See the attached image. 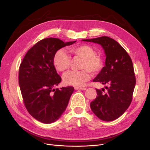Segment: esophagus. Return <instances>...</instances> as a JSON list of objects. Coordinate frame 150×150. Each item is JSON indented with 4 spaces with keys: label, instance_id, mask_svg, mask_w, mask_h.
Returning <instances> with one entry per match:
<instances>
[{
    "label": "esophagus",
    "instance_id": "1",
    "mask_svg": "<svg viewBox=\"0 0 150 150\" xmlns=\"http://www.w3.org/2000/svg\"><path fill=\"white\" fill-rule=\"evenodd\" d=\"M74 89L76 90H86V88L84 87H74Z\"/></svg>",
    "mask_w": 150,
    "mask_h": 150
}]
</instances>
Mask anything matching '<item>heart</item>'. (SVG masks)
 Masks as SVG:
<instances>
[{
	"mask_svg": "<svg viewBox=\"0 0 150 150\" xmlns=\"http://www.w3.org/2000/svg\"><path fill=\"white\" fill-rule=\"evenodd\" d=\"M69 52L72 56L83 59L81 61V69L78 71H69L63 76V81L67 85L74 86H83L90 79L89 71L92 74H97L104 66L103 57L99 54H95V51L91 46L87 44L71 47ZM53 65L56 69L64 72L69 67L71 63L70 57L63 50H59L54 54Z\"/></svg>",
	"mask_w": 150,
	"mask_h": 150,
	"instance_id": "1",
	"label": "heart"
}]
</instances>
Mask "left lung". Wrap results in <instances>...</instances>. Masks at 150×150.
<instances>
[{
	"label": "left lung",
	"instance_id": "left-lung-1",
	"mask_svg": "<svg viewBox=\"0 0 150 150\" xmlns=\"http://www.w3.org/2000/svg\"><path fill=\"white\" fill-rule=\"evenodd\" d=\"M83 40L100 44L104 50L105 66L93 82L108 85L107 91L96 89L97 96L90 107L100 120L113 121L123 114L132 101L136 84L132 60L118 42L107 36Z\"/></svg>",
	"mask_w": 150,
	"mask_h": 150
}]
</instances>
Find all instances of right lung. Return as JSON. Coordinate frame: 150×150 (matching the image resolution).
I'll return each mask as SVG.
<instances>
[{
  "instance_id": "add662e5",
  "label": "right lung",
  "mask_w": 150,
  "mask_h": 150,
  "mask_svg": "<svg viewBox=\"0 0 150 150\" xmlns=\"http://www.w3.org/2000/svg\"><path fill=\"white\" fill-rule=\"evenodd\" d=\"M76 42L44 39L29 50L20 65L19 84L24 105L32 116L43 123H51L59 118L74 90L72 86L54 89L61 78L52 61L59 49Z\"/></svg>"
}]
</instances>
